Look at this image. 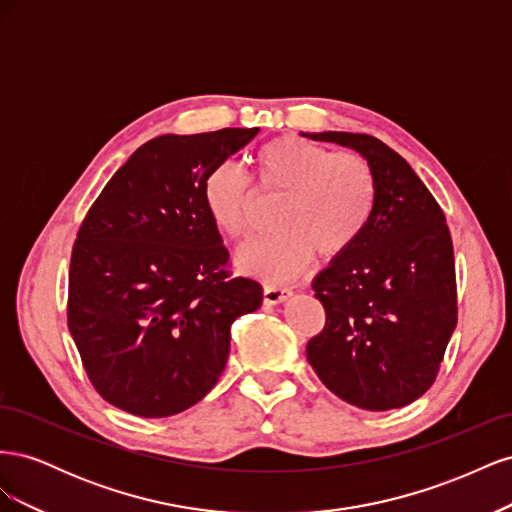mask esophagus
<instances>
[{"instance_id": "34e87169", "label": "esophagus", "mask_w": 512, "mask_h": 512, "mask_svg": "<svg viewBox=\"0 0 512 512\" xmlns=\"http://www.w3.org/2000/svg\"><path fill=\"white\" fill-rule=\"evenodd\" d=\"M292 294L290 288H282V286H275V284H265V303L267 305H277L286 301Z\"/></svg>"}]
</instances>
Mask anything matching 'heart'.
I'll use <instances>...</instances> for the list:
<instances>
[{
    "mask_svg": "<svg viewBox=\"0 0 512 512\" xmlns=\"http://www.w3.org/2000/svg\"><path fill=\"white\" fill-rule=\"evenodd\" d=\"M256 185L262 194H284L273 235L239 250L241 269L273 282L299 275L318 252L342 256L363 237L374 215L378 185L359 153H329L297 136L262 145L256 156ZM213 224L230 239H245L254 226L256 194L237 168H213L203 185Z\"/></svg>",
    "mask_w": 512,
    "mask_h": 512,
    "instance_id": "obj_1",
    "label": "heart"
}]
</instances>
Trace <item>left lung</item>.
<instances>
[{
	"instance_id": "left-lung-1",
	"label": "left lung",
	"mask_w": 512,
	"mask_h": 512,
	"mask_svg": "<svg viewBox=\"0 0 512 512\" xmlns=\"http://www.w3.org/2000/svg\"><path fill=\"white\" fill-rule=\"evenodd\" d=\"M303 136L361 153L378 185L363 237L314 277L327 322L307 342V361L331 393L356 408L408 406L436 380L457 327L446 218L412 166L378 138Z\"/></svg>"
}]
</instances>
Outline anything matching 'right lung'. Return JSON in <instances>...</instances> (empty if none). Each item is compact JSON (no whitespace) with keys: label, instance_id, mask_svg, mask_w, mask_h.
Segmentation results:
<instances>
[{"label":"right lung","instance_id":"add662e5","mask_svg":"<svg viewBox=\"0 0 512 512\" xmlns=\"http://www.w3.org/2000/svg\"><path fill=\"white\" fill-rule=\"evenodd\" d=\"M258 134H164L138 147L76 235L68 329L96 391L145 418L198 404L222 376L230 324L256 312L262 286L230 277L203 185Z\"/></svg>","mask_w":512,"mask_h":512}]
</instances>
